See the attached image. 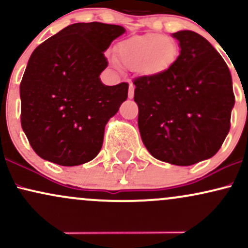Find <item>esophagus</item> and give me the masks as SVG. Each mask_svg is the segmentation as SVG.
Wrapping results in <instances>:
<instances>
[{
	"instance_id": "esophagus-1",
	"label": "esophagus",
	"mask_w": 248,
	"mask_h": 248,
	"mask_svg": "<svg viewBox=\"0 0 248 248\" xmlns=\"http://www.w3.org/2000/svg\"><path fill=\"white\" fill-rule=\"evenodd\" d=\"M134 91H135V86L133 85V82H129V88H128V98L129 99L134 98Z\"/></svg>"
}]
</instances>
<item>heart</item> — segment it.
Masks as SVG:
<instances>
[{
	"label": "heart",
	"instance_id": "b5f03b06",
	"mask_svg": "<svg viewBox=\"0 0 248 248\" xmlns=\"http://www.w3.org/2000/svg\"><path fill=\"white\" fill-rule=\"evenodd\" d=\"M177 53L176 43L160 33L130 37L115 47L116 59L122 66L138 70L144 76L166 72L175 62Z\"/></svg>",
	"mask_w": 248,
	"mask_h": 248
}]
</instances>
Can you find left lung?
<instances>
[{
    "mask_svg": "<svg viewBox=\"0 0 248 248\" xmlns=\"http://www.w3.org/2000/svg\"><path fill=\"white\" fill-rule=\"evenodd\" d=\"M179 56L166 72L134 80L143 144L155 158L192 166L211 158L230 130L232 77L217 50L197 32L172 33Z\"/></svg>",
    "mask_w": 248,
    "mask_h": 248,
    "instance_id": "1",
    "label": "left lung"
}]
</instances>
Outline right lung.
I'll list each match as a JSON object with an SVG mask.
<instances>
[{
	"label": "right lung",
	"mask_w": 248,
	"mask_h": 248,
	"mask_svg": "<svg viewBox=\"0 0 248 248\" xmlns=\"http://www.w3.org/2000/svg\"><path fill=\"white\" fill-rule=\"evenodd\" d=\"M126 32L100 22L75 23L36 47L19 86L21 124L43 160L64 167L92 161L105 127L128 96V84L106 86L104 52Z\"/></svg>",
	"instance_id": "1"
}]
</instances>
